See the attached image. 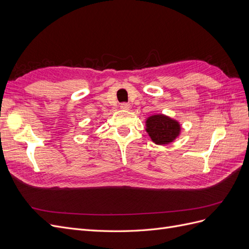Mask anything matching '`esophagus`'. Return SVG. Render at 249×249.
I'll list each match as a JSON object with an SVG mask.
<instances>
[{
    "label": "esophagus",
    "instance_id": "34e87169",
    "mask_svg": "<svg viewBox=\"0 0 249 249\" xmlns=\"http://www.w3.org/2000/svg\"><path fill=\"white\" fill-rule=\"evenodd\" d=\"M129 108H130V104L129 103H122V104H120V109L127 110Z\"/></svg>",
    "mask_w": 249,
    "mask_h": 249
}]
</instances>
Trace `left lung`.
I'll use <instances>...</instances> for the list:
<instances>
[{
	"mask_svg": "<svg viewBox=\"0 0 249 249\" xmlns=\"http://www.w3.org/2000/svg\"><path fill=\"white\" fill-rule=\"evenodd\" d=\"M146 131L157 144H167L179 133L178 122L164 115H154L146 120Z\"/></svg>",
	"mask_w": 249,
	"mask_h": 249,
	"instance_id": "8db88e82",
	"label": "left lung"
}]
</instances>
